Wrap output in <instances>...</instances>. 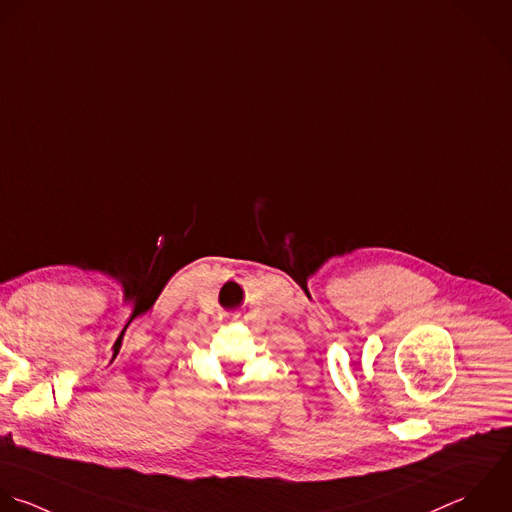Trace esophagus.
Masks as SVG:
<instances>
[{
    "instance_id": "esophagus-1",
    "label": "esophagus",
    "mask_w": 512,
    "mask_h": 512,
    "mask_svg": "<svg viewBox=\"0 0 512 512\" xmlns=\"http://www.w3.org/2000/svg\"><path fill=\"white\" fill-rule=\"evenodd\" d=\"M237 319H239V315H235V313H233V315H231V321H237Z\"/></svg>"
}]
</instances>
